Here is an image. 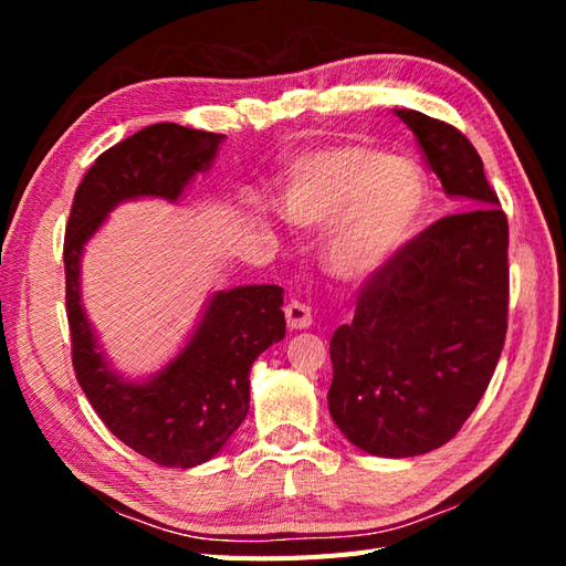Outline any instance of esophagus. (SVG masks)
Here are the masks:
<instances>
[{
	"label": "esophagus",
	"mask_w": 566,
	"mask_h": 566,
	"mask_svg": "<svg viewBox=\"0 0 566 566\" xmlns=\"http://www.w3.org/2000/svg\"><path fill=\"white\" fill-rule=\"evenodd\" d=\"M286 314V326H290L292 331H302V328H308L311 323H314V314H311V306L304 304V302H290L284 308Z\"/></svg>",
	"instance_id": "esophagus-1"
}]
</instances>
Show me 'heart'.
<instances>
[{"label":"heart","instance_id":"heart-1","mask_svg":"<svg viewBox=\"0 0 566 566\" xmlns=\"http://www.w3.org/2000/svg\"><path fill=\"white\" fill-rule=\"evenodd\" d=\"M426 203L423 170L367 143L304 155L284 191L292 223L333 226L326 262L343 280H365L394 260L416 235Z\"/></svg>","mask_w":566,"mask_h":566}]
</instances>
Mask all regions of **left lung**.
<instances>
[{"label":"left lung","mask_w":566,"mask_h":566,"mask_svg":"<svg viewBox=\"0 0 566 566\" xmlns=\"http://www.w3.org/2000/svg\"><path fill=\"white\" fill-rule=\"evenodd\" d=\"M444 195L442 216L369 276L355 318L331 338V416L359 450L416 457L452 440L494 377L509 328V219L472 143L454 126L394 109Z\"/></svg>","instance_id":"1"}]
</instances>
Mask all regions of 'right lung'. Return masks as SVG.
<instances>
[{
  "label": "right lung",
  "instance_id": "right-lung-1",
  "mask_svg": "<svg viewBox=\"0 0 566 566\" xmlns=\"http://www.w3.org/2000/svg\"><path fill=\"white\" fill-rule=\"evenodd\" d=\"M223 136L153 124L104 150L82 177L65 228V304L72 367L97 416L130 450L160 467L211 460L250 408V367L284 338V290L274 284L216 292L201 323L160 375L126 381L109 369L80 304V258L116 203L138 197L177 201L211 167Z\"/></svg>",
  "mask_w": 566,
  "mask_h": 566
}]
</instances>
